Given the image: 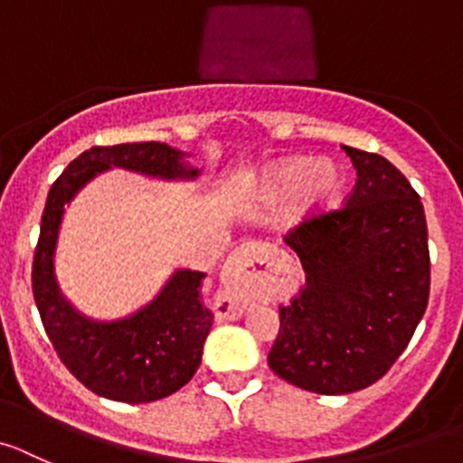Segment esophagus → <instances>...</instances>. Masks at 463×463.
Here are the masks:
<instances>
[{"mask_svg":"<svg viewBox=\"0 0 463 463\" xmlns=\"http://www.w3.org/2000/svg\"><path fill=\"white\" fill-rule=\"evenodd\" d=\"M271 256V249L260 241H246L240 249L232 251L228 262L223 265L222 283L223 290L217 304V317L219 319H237L241 315V308L249 301V283H246V269L253 262H267Z\"/></svg>","mask_w":463,"mask_h":463,"instance_id":"34e87169","label":"esophagus"}]
</instances>
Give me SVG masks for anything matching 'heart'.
Listing matches in <instances>:
<instances>
[{
    "label": "heart",
    "mask_w": 463,
    "mask_h": 463,
    "mask_svg": "<svg viewBox=\"0 0 463 463\" xmlns=\"http://www.w3.org/2000/svg\"><path fill=\"white\" fill-rule=\"evenodd\" d=\"M343 171L331 162L290 157L269 164L262 171L256 198L262 205H276L292 196V217L299 219L313 210H329L343 192Z\"/></svg>",
    "instance_id": "b5f03b06"
}]
</instances>
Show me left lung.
Segmentation results:
<instances>
[{"mask_svg": "<svg viewBox=\"0 0 463 463\" xmlns=\"http://www.w3.org/2000/svg\"><path fill=\"white\" fill-rule=\"evenodd\" d=\"M343 150L356 168L347 203L285 235L306 283L280 306L267 356L280 379L319 395H347L382 379L430 299L420 196L382 155Z\"/></svg>", "mask_w": 463, "mask_h": 463, "instance_id": "left-lung-1", "label": "left lung"}]
</instances>
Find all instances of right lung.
Here are the masks:
<instances>
[{
    "mask_svg": "<svg viewBox=\"0 0 463 463\" xmlns=\"http://www.w3.org/2000/svg\"><path fill=\"white\" fill-rule=\"evenodd\" d=\"M109 168L162 180H194L183 150L159 141L95 146L72 159L47 194L33 256V299L52 347L95 395L141 404L180 391L201 365L214 315L201 301L203 271H173L150 304L123 319L98 322L63 297L54 271L63 210L86 183Z\"/></svg>",
    "mask_w": 463,
    "mask_h": 463,
    "instance_id": "1",
    "label": "right lung"
}]
</instances>
